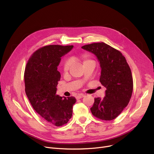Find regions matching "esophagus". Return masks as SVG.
<instances>
[{
    "instance_id": "obj_1",
    "label": "esophagus",
    "mask_w": 154,
    "mask_h": 154,
    "mask_svg": "<svg viewBox=\"0 0 154 154\" xmlns=\"http://www.w3.org/2000/svg\"><path fill=\"white\" fill-rule=\"evenodd\" d=\"M85 97V94H78V95H77V97H76V99L77 100H78V99H80V98H83Z\"/></svg>"
}]
</instances>
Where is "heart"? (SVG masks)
Instances as JSON below:
<instances>
[{
  "label": "heart",
  "instance_id": "b5f03b06",
  "mask_svg": "<svg viewBox=\"0 0 154 154\" xmlns=\"http://www.w3.org/2000/svg\"><path fill=\"white\" fill-rule=\"evenodd\" d=\"M73 61H82L83 63V64H84L85 63L88 62V61H90L91 60H90L87 57V56L86 55H84L82 58V60H79L78 58H74L73 59ZM70 66H71V64H70V62L69 61H67L66 62L64 65V67H63V70H64V72H67L69 69V68H70Z\"/></svg>",
  "mask_w": 154,
  "mask_h": 154
}]
</instances>
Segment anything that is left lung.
<instances>
[{
    "instance_id": "1",
    "label": "left lung",
    "mask_w": 154,
    "mask_h": 154,
    "mask_svg": "<svg viewBox=\"0 0 154 154\" xmlns=\"http://www.w3.org/2000/svg\"><path fill=\"white\" fill-rule=\"evenodd\" d=\"M97 57L101 68L100 82L106 88L105 97L94 98L92 114L103 120L116 118L128 104L133 91V78L122 54L104 42L82 47Z\"/></svg>"
}]
</instances>
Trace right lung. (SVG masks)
<instances>
[{
	"mask_svg": "<svg viewBox=\"0 0 154 154\" xmlns=\"http://www.w3.org/2000/svg\"><path fill=\"white\" fill-rule=\"evenodd\" d=\"M72 48V45H49L39 49L30 57L24 72L25 91L31 105L44 119L57 127L68 122L76 101L73 97L56 94L61 78L57 66L61 57Z\"/></svg>",
	"mask_w": 154,
	"mask_h": 154,
	"instance_id": "obj_1",
	"label": "right lung"
}]
</instances>
